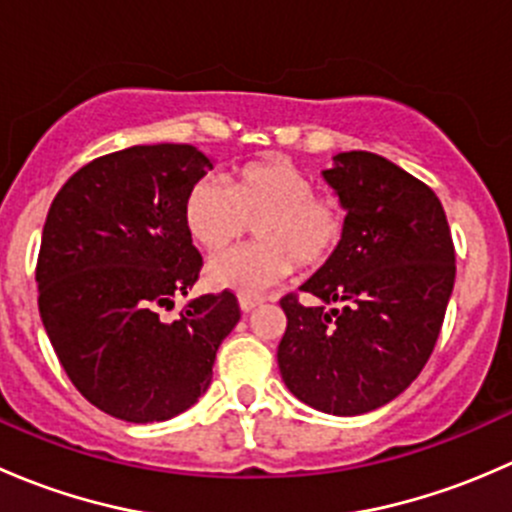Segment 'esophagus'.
<instances>
[{
    "mask_svg": "<svg viewBox=\"0 0 512 512\" xmlns=\"http://www.w3.org/2000/svg\"><path fill=\"white\" fill-rule=\"evenodd\" d=\"M262 299H255V297H240V309L242 312H252L255 307H260Z\"/></svg>",
    "mask_w": 512,
    "mask_h": 512,
    "instance_id": "esophagus-1",
    "label": "esophagus"
}]
</instances>
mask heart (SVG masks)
<instances>
[{"label":"heart","mask_w":512,"mask_h":512,"mask_svg":"<svg viewBox=\"0 0 512 512\" xmlns=\"http://www.w3.org/2000/svg\"><path fill=\"white\" fill-rule=\"evenodd\" d=\"M190 237L210 255L235 245L255 223L257 242L215 257L208 282L240 297H260L294 265L319 270L347 235V208L317 195V183L287 158H267L235 170L230 188L205 178L183 205Z\"/></svg>","instance_id":"1"}]
</instances>
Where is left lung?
<instances>
[{
	"mask_svg": "<svg viewBox=\"0 0 512 512\" xmlns=\"http://www.w3.org/2000/svg\"><path fill=\"white\" fill-rule=\"evenodd\" d=\"M322 178L347 208L337 255L304 282L314 307L287 294L277 347L282 381L312 409L359 416L409 389L436 347L456 280L441 200L369 151L337 153ZM337 301L342 310L328 309Z\"/></svg>",
	"mask_w": 512,
	"mask_h": 512,
	"instance_id": "obj_1",
	"label": "left lung"
}]
</instances>
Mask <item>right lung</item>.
<instances>
[{
	"label": "right lung",
	"mask_w": 512,
	"mask_h": 512,
	"mask_svg": "<svg viewBox=\"0 0 512 512\" xmlns=\"http://www.w3.org/2000/svg\"><path fill=\"white\" fill-rule=\"evenodd\" d=\"M210 168L188 143L108 153L76 170L46 215L41 322L71 384L121 421H168L190 409L240 322L227 289L188 302L173 322L160 317L198 282L203 257L183 205Z\"/></svg>",
	"instance_id": "right-lung-1"
}]
</instances>
